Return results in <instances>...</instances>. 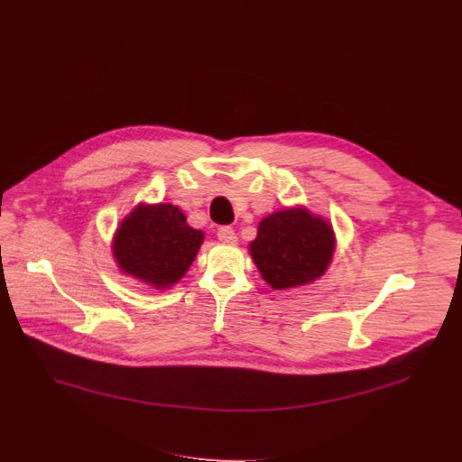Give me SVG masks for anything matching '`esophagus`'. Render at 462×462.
<instances>
[{
	"mask_svg": "<svg viewBox=\"0 0 462 462\" xmlns=\"http://www.w3.org/2000/svg\"><path fill=\"white\" fill-rule=\"evenodd\" d=\"M217 237H219V241L230 243V245L237 241V236H236L234 228H230V226H221V228L217 230Z\"/></svg>",
	"mask_w": 462,
	"mask_h": 462,
	"instance_id": "34e87169",
	"label": "esophagus"
}]
</instances>
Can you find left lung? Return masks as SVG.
Here are the masks:
<instances>
[{
    "label": "left lung",
    "mask_w": 462,
    "mask_h": 462,
    "mask_svg": "<svg viewBox=\"0 0 462 462\" xmlns=\"http://www.w3.org/2000/svg\"><path fill=\"white\" fill-rule=\"evenodd\" d=\"M332 253V228L302 208L271 213L251 243V256L263 281L274 290L316 281L327 271Z\"/></svg>",
    "instance_id": "obj_1"
}]
</instances>
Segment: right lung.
I'll use <instances>...</instances> for the list:
<instances>
[{
  "label": "right lung",
  "instance_id": "add662e5",
  "mask_svg": "<svg viewBox=\"0 0 462 462\" xmlns=\"http://www.w3.org/2000/svg\"><path fill=\"white\" fill-rule=\"evenodd\" d=\"M202 239L176 206H139L120 223L113 254L122 271L162 290L186 274Z\"/></svg>",
  "mask_w": 462,
  "mask_h": 462
}]
</instances>
